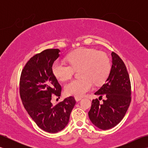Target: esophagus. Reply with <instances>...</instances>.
<instances>
[{"label":"esophagus","mask_w":148,"mask_h":148,"mask_svg":"<svg viewBox=\"0 0 148 148\" xmlns=\"http://www.w3.org/2000/svg\"><path fill=\"white\" fill-rule=\"evenodd\" d=\"M81 99H82V97H75V100H76V101H79Z\"/></svg>","instance_id":"1"}]
</instances>
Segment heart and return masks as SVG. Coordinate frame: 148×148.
I'll list each match as a JSON object with an SVG mask.
<instances>
[{"mask_svg": "<svg viewBox=\"0 0 148 148\" xmlns=\"http://www.w3.org/2000/svg\"><path fill=\"white\" fill-rule=\"evenodd\" d=\"M69 64L57 60L52 65V72L56 79L64 81L73 76L75 70L79 69L81 77L66 84L65 90L69 95L82 97L92 88L93 83L100 84L108 78L111 69L108 55L89 48H81L67 56Z\"/></svg>", "mask_w": 148, "mask_h": 148, "instance_id": "b5f03b06", "label": "heart"}]
</instances>
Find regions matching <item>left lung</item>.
I'll list each match as a JSON object with an SVG mask.
<instances>
[{"label":"left lung","mask_w":148,"mask_h":148,"mask_svg":"<svg viewBox=\"0 0 148 148\" xmlns=\"http://www.w3.org/2000/svg\"><path fill=\"white\" fill-rule=\"evenodd\" d=\"M112 65L110 74L102 86L95 93L100 99L105 97L103 103L92 100L88 116L91 121L102 130L117 125L123 118L131 102V83L123 61L112 52Z\"/></svg>","instance_id":"left-lung-1"}]
</instances>
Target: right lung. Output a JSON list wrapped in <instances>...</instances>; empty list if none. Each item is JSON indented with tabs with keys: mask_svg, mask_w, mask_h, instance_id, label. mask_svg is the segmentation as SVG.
<instances>
[{
	"mask_svg": "<svg viewBox=\"0 0 148 148\" xmlns=\"http://www.w3.org/2000/svg\"><path fill=\"white\" fill-rule=\"evenodd\" d=\"M58 49H48L33 56L22 70L20 94L25 109L37 126L49 133H56L67 126L76 104L71 96L54 106L52 95L60 97L62 87L52 72L59 56Z\"/></svg>",
	"mask_w": 148,
	"mask_h": 148,
	"instance_id": "add662e5",
	"label": "right lung"
}]
</instances>
